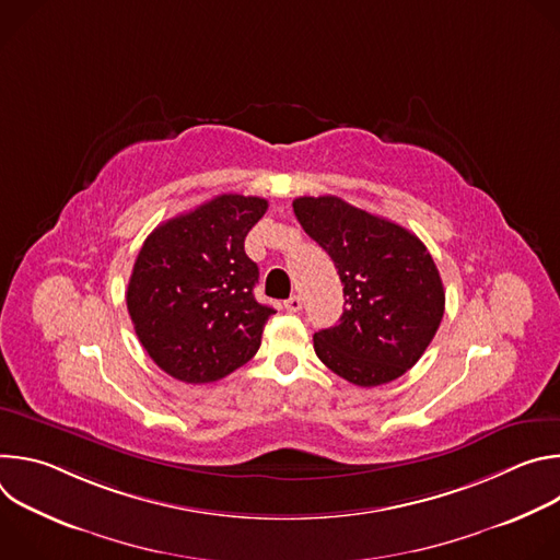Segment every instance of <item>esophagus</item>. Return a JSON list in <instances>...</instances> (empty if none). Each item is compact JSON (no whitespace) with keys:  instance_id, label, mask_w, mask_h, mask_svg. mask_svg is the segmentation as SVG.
<instances>
[{"instance_id":"obj_1","label":"esophagus","mask_w":560,"mask_h":560,"mask_svg":"<svg viewBox=\"0 0 560 560\" xmlns=\"http://www.w3.org/2000/svg\"><path fill=\"white\" fill-rule=\"evenodd\" d=\"M285 310L288 312H299L301 310V299L294 294V296H290L288 301H285Z\"/></svg>"}]
</instances>
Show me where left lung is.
Segmentation results:
<instances>
[{"mask_svg": "<svg viewBox=\"0 0 560 560\" xmlns=\"http://www.w3.org/2000/svg\"><path fill=\"white\" fill-rule=\"evenodd\" d=\"M294 214L343 283L339 326L314 332V352L335 374L374 387L404 376L434 339L445 292L421 238L339 197H299Z\"/></svg>", "mask_w": 560, "mask_h": 560, "instance_id": "left-lung-1", "label": "left lung"}]
</instances>
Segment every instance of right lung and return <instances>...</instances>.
Wrapping results in <instances>:
<instances>
[{
  "mask_svg": "<svg viewBox=\"0 0 560 560\" xmlns=\"http://www.w3.org/2000/svg\"><path fill=\"white\" fill-rule=\"evenodd\" d=\"M261 197L219 195L156 225L126 292L150 359L184 383H212L248 363L275 307L255 299L257 264L244 242L266 214Z\"/></svg>",
  "mask_w": 560,
  "mask_h": 560,
  "instance_id": "obj_1",
  "label": "right lung"
}]
</instances>
